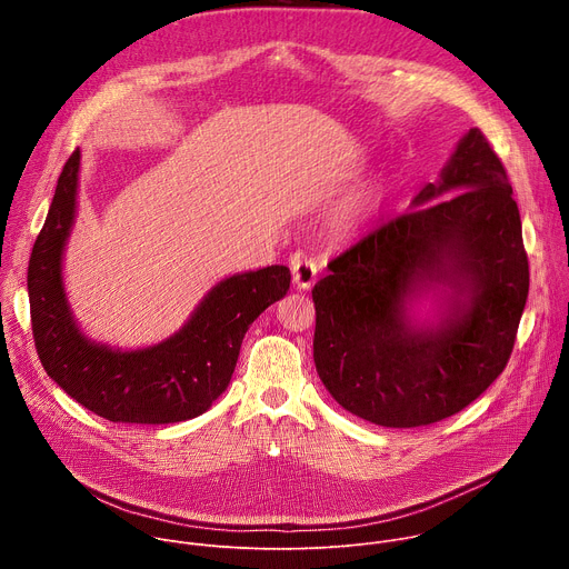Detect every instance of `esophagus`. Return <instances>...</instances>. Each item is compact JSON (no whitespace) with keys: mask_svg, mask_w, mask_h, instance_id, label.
Returning a JSON list of instances; mask_svg holds the SVG:
<instances>
[{"mask_svg":"<svg viewBox=\"0 0 569 569\" xmlns=\"http://www.w3.org/2000/svg\"><path fill=\"white\" fill-rule=\"evenodd\" d=\"M292 281L299 290H308L315 279H317V263L310 259V257H303V254H295L292 261Z\"/></svg>","mask_w":569,"mask_h":569,"instance_id":"34e87169","label":"esophagus"}]
</instances>
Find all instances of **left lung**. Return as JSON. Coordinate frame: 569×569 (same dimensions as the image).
I'll return each mask as SVG.
<instances>
[{"label":"left lung","mask_w":569,"mask_h":569,"mask_svg":"<svg viewBox=\"0 0 569 569\" xmlns=\"http://www.w3.org/2000/svg\"><path fill=\"white\" fill-rule=\"evenodd\" d=\"M329 270L312 288V358L342 408L385 428L461 412L505 371L529 295L520 211L489 139L468 130L412 209ZM439 284L456 292L447 315L415 328L407 301Z\"/></svg>","instance_id":"8db88e82"}]
</instances>
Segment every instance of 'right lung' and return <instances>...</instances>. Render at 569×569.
I'll return each instance as SVG.
<instances>
[{
  "label": "right lung",
  "mask_w": 569,
  "mask_h": 569,
  "mask_svg": "<svg viewBox=\"0 0 569 569\" xmlns=\"http://www.w3.org/2000/svg\"><path fill=\"white\" fill-rule=\"evenodd\" d=\"M80 150L64 161L29 261L31 329L38 358L58 387L114 423H180L227 389L250 323L290 288L270 266L220 281L169 340L139 351L97 345L78 331L62 286V250L73 224Z\"/></svg>",
  "instance_id": "right-lung-1"
}]
</instances>
